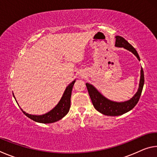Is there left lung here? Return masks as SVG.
Returning a JSON list of instances; mask_svg holds the SVG:
<instances>
[{
    "instance_id": "8db88e82",
    "label": "left lung",
    "mask_w": 157,
    "mask_h": 157,
    "mask_svg": "<svg viewBox=\"0 0 157 157\" xmlns=\"http://www.w3.org/2000/svg\"><path fill=\"white\" fill-rule=\"evenodd\" d=\"M115 46L124 48V49L132 52L137 57V59L140 61L139 55L138 54L136 49L131 44H129L128 41H127L123 37L116 36ZM143 85H144V73H143V68H140L139 86L137 92L130 100L124 101V102H118L107 99L104 95L101 94L92 84L86 83L89 94L91 99L93 105H94L95 109L99 111L100 113L104 114V115L110 116H121L132 110L139 102L142 93Z\"/></svg>"
}]
</instances>
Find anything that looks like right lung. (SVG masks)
Returning <instances> with one entry per match:
<instances>
[{
  "label": "right lung",
  "mask_w": 157,
  "mask_h": 157,
  "mask_svg": "<svg viewBox=\"0 0 157 157\" xmlns=\"http://www.w3.org/2000/svg\"><path fill=\"white\" fill-rule=\"evenodd\" d=\"M75 82V79L71 82V84H68V86H67V87L66 88L64 93L63 94L62 97L59 100V102H58V104L55 106L52 109L48 111V113L43 114V115H32V114H29L25 112V111L21 108V111H23V113H24L26 116H28V118H30L34 121L37 122V123L45 124L52 123L61 120V119L63 118V117L68 113L69 109H70L71 93H72V89ZM13 96L15 98L16 102H17V100H16V98L14 97V94H13Z\"/></svg>",
  "instance_id": "1"
}]
</instances>
